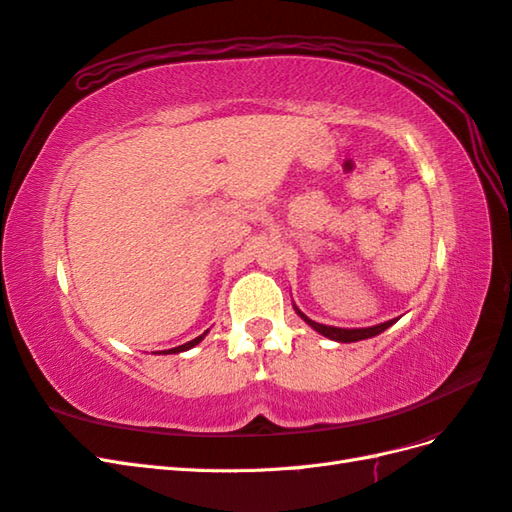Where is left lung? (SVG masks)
Returning <instances> with one entry per match:
<instances>
[{
	"label": "left lung",
	"mask_w": 512,
	"mask_h": 512,
	"mask_svg": "<svg viewBox=\"0 0 512 512\" xmlns=\"http://www.w3.org/2000/svg\"><path fill=\"white\" fill-rule=\"evenodd\" d=\"M292 307H294V312H297V314L301 316V320H305V322L309 324V327H312L316 333L333 339V342H342V344L361 342V339H369V337H374V335H380L382 331L393 327V324L397 322V318H393V320H386V322L376 324V327H365V329H339V327H327V324L314 322L312 318H307L297 305H292Z\"/></svg>",
	"instance_id": "left-lung-1"
}]
</instances>
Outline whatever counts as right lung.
Returning a JSON list of instances; mask_svg holds the SVG:
<instances>
[{
    "label": "right lung",
    "mask_w": 512,
    "mask_h": 512,
    "mask_svg": "<svg viewBox=\"0 0 512 512\" xmlns=\"http://www.w3.org/2000/svg\"><path fill=\"white\" fill-rule=\"evenodd\" d=\"M209 331H205L203 335H198V337H194L192 342H188V344H183V346H177V348H170V350H164V354H177V352H185V350H190V348H194L196 344H200L205 339V335H207Z\"/></svg>",
    "instance_id": "obj_1"
}]
</instances>
